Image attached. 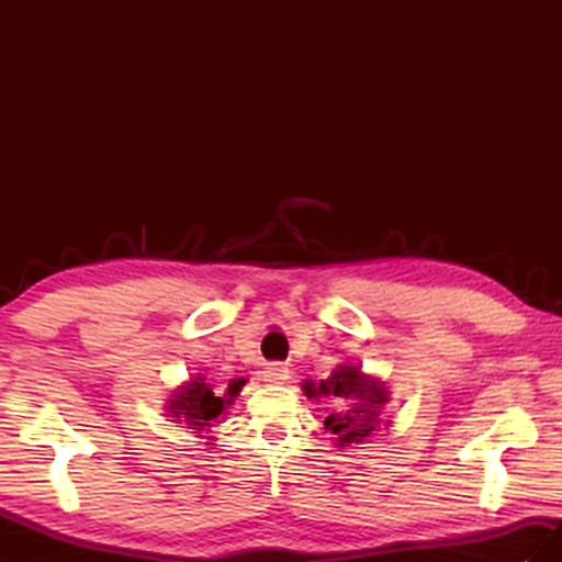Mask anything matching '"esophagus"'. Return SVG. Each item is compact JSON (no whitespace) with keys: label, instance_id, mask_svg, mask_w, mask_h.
Here are the masks:
<instances>
[{"label":"esophagus","instance_id":"esophagus-1","mask_svg":"<svg viewBox=\"0 0 562 562\" xmlns=\"http://www.w3.org/2000/svg\"><path fill=\"white\" fill-rule=\"evenodd\" d=\"M262 379H266L268 384H284V381L290 379V369L282 362H270L266 367V372H262Z\"/></svg>","mask_w":562,"mask_h":562}]
</instances>
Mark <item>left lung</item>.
<instances>
[{
    "label": "left lung",
    "mask_w": 562,
    "mask_h": 562,
    "mask_svg": "<svg viewBox=\"0 0 562 562\" xmlns=\"http://www.w3.org/2000/svg\"><path fill=\"white\" fill-rule=\"evenodd\" d=\"M304 391L336 396L338 408L333 411L324 425L336 435L338 447H350L355 441L372 437L379 427V411L389 401L386 389L376 379L364 376L357 367H338L326 381H321L318 389L304 384Z\"/></svg>",
    "instance_id": "8db88e82"
}]
</instances>
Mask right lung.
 Instances as JSON below:
<instances>
[{"label":"right lung","instance_id":"right-lung-1","mask_svg":"<svg viewBox=\"0 0 562 562\" xmlns=\"http://www.w3.org/2000/svg\"><path fill=\"white\" fill-rule=\"evenodd\" d=\"M241 386H244V379L234 381L229 391H226V398H220L214 396V391L205 384V379L198 376L190 381L188 386L178 391L169 401L171 405H166V408H169L171 417H176V423L188 425L190 429H205L212 425V420H217L226 405H232L234 396Z\"/></svg>","mask_w":562,"mask_h":562}]
</instances>
